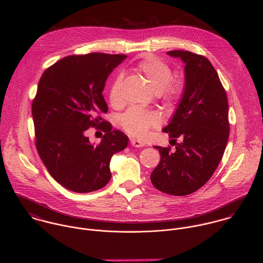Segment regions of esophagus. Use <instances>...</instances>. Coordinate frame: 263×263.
I'll list each match as a JSON object with an SVG mask.
<instances>
[{
	"mask_svg": "<svg viewBox=\"0 0 263 263\" xmlns=\"http://www.w3.org/2000/svg\"><path fill=\"white\" fill-rule=\"evenodd\" d=\"M131 144H132V146H135V147H142L145 145L143 141L138 140V139H131Z\"/></svg>",
	"mask_w": 263,
	"mask_h": 263,
	"instance_id": "1",
	"label": "esophagus"
}]
</instances>
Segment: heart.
<instances>
[{"instance_id":"obj_1","label":"heart","mask_w":263,"mask_h":263,"mask_svg":"<svg viewBox=\"0 0 263 263\" xmlns=\"http://www.w3.org/2000/svg\"><path fill=\"white\" fill-rule=\"evenodd\" d=\"M137 70L155 92H160L168 100H173L181 92V83L172 79L171 67L159 58L147 55L137 64ZM122 77H118L109 90V100L112 105H120L122 97ZM161 122L160 116L154 111H144L137 108L129 109L122 116L120 123L123 129L133 137H142L147 131L157 127Z\"/></svg>"}]
</instances>
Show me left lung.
Here are the masks:
<instances>
[{
  "label": "left lung",
  "instance_id": "1",
  "mask_svg": "<svg viewBox=\"0 0 263 263\" xmlns=\"http://www.w3.org/2000/svg\"><path fill=\"white\" fill-rule=\"evenodd\" d=\"M166 54L185 64L182 98L162 130L175 143L176 138L181 142L174 152L170 147L154 146L161 159L151 174V182L164 194L186 196L207 183L221 160L230 132L228 99L206 57L181 50Z\"/></svg>",
  "mask_w": 263,
  "mask_h": 263
}]
</instances>
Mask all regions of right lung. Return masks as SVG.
I'll return each mask as SVG.
<instances>
[{"label":"right lung","instance_id":"right-lung-1","mask_svg":"<svg viewBox=\"0 0 263 263\" xmlns=\"http://www.w3.org/2000/svg\"><path fill=\"white\" fill-rule=\"evenodd\" d=\"M126 55L91 53L67 56L46 69L32 103L36 147L51 176L65 189L90 193L111 179L110 161L126 148L125 133L111 131L101 116L108 111L103 97L109 74ZM103 127L99 145L85 135Z\"/></svg>","mask_w":263,"mask_h":263}]
</instances>
